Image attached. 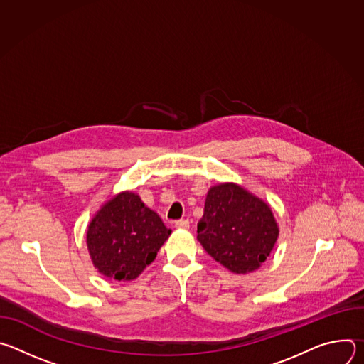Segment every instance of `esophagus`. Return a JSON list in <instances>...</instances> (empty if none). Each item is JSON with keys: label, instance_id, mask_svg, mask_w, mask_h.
<instances>
[{"label": "esophagus", "instance_id": "34e87169", "mask_svg": "<svg viewBox=\"0 0 364 364\" xmlns=\"http://www.w3.org/2000/svg\"><path fill=\"white\" fill-rule=\"evenodd\" d=\"M174 226L177 229H188L190 228V222H188V219H181V220H177L174 223Z\"/></svg>", "mask_w": 364, "mask_h": 364}]
</instances>
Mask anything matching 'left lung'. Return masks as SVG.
<instances>
[{"mask_svg":"<svg viewBox=\"0 0 364 364\" xmlns=\"http://www.w3.org/2000/svg\"><path fill=\"white\" fill-rule=\"evenodd\" d=\"M279 235L271 207L235 183L210 187L197 239L215 261L233 274L261 267Z\"/></svg>","mask_w":364,"mask_h":364,"instance_id":"left-lung-1","label":"left lung"}]
</instances>
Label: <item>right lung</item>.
<instances>
[{
  "label": "right lung",
  "mask_w": 364,
  "mask_h": 364,
  "mask_svg": "<svg viewBox=\"0 0 364 364\" xmlns=\"http://www.w3.org/2000/svg\"><path fill=\"white\" fill-rule=\"evenodd\" d=\"M171 235L132 191L107 201L92 219L86 242L95 268L115 281L135 279Z\"/></svg>",
  "instance_id": "obj_1"
}]
</instances>
